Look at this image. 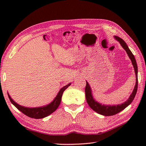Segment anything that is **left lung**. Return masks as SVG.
<instances>
[{
	"label": "left lung",
	"instance_id": "1",
	"mask_svg": "<svg viewBox=\"0 0 146 146\" xmlns=\"http://www.w3.org/2000/svg\"><path fill=\"white\" fill-rule=\"evenodd\" d=\"M114 38L117 41H119L120 45L122 46V47L125 49L127 54H128L129 58L131 59L132 64L134 66V71L135 74V85L134 86V88L133 90L132 93L131 95H130L129 98L127 99V100L123 102V104H121L120 105H102V104L99 103L98 102L95 100L94 98V96L92 95V91L90 86L89 83L86 81V85L85 87V97L86 99V102L88 104L92 109L94 110L96 112L104 116H111L115 115L118 113H119L120 111L123 110V109L128 107L129 105L132 103V102L134 100L135 98V96L136 95V93L137 91V85H138V77H137V73H138V69H137V63H136L135 59L134 54H132L131 51L130 50L128 46L127 45L125 42L123 41L122 39L118 36H115Z\"/></svg>",
	"mask_w": 146,
	"mask_h": 146
}]
</instances>
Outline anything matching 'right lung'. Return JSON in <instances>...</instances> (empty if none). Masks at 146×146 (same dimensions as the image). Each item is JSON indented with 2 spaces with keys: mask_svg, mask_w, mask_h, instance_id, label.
<instances>
[{
  "mask_svg": "<svg viewBox=\"0 0 146 146\" xmlns=\"http://www.w3.org/2000/svg\"><path fill=\"white\" fill-rule=\"evenodd\" d=\"M71 84V83H70L69 84H68L66 86H63V88H61L60 89V90L59 91L56 97L54 98V100H52L50 104L44 105V106L39 107L29 108L22 106V105H19L15 101H14L13 99H12L11 96L9 95L8 93L7 94L11 103L13 104L19 110H20L21 112H23L24 114H25L26 115L28 116L31 118H34V119H42V118H44L49 115H51L57 109L61 103V97L64 91L68 87V86H70Z\"/></svg>",
  "mask_w": 146,
  "mask_h": 146,
  "instance_id": "1",
  "label": "right lung"
}]
</instances>
